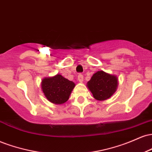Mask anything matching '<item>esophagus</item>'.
<instances>
[{"mask_svg": "<svg viewBox=\"0 0 152 152\" xmlns=\"http://www.w3.org/2000/svg\"><path fill=\"white\" fill-rule=\"evenodd\" d=\"M78 80L79 82H82L83 80V76L82 74H78Z\"/></svg>", "mask_w": 152, "mask_h": 152, "instance_id": "34e87169", "label": "esophagus"}]
</instances>
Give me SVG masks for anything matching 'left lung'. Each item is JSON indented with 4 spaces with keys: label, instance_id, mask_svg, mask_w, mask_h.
I'll list each match as a JSON object with an SVG mask.
<instances>
[{
    "label": "left lung",
    "instance_id": "1",
    "mask_svg": "<svg viewBox=\"0 0 152 152\" xmlns=\"http://www.w3.org/2000/svg\"><path fill=\"white\" fill-rule=\"evenodd\" d=\"M118 85L116 76L100 71L94 74L87 83L94 99L104 101L109 99L116 91Z\"/></svg>",
    "mask_w": 152,
    "mask_h": 152
}]
</instances>
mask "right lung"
<instances>
[{"mask_svg": "<svg viewBox=\"0 0 152 152\" xmlns=\"http://www.w3.org/2000/svg\"><path fill=\"white\" fill-rule=\"evenodd\" d=\"M75 83L61 75L45 78L42 81L41 88L45 96L49 102L56 104H61L67 102Z\"/></svg>", "mask_w": 152, "mask_h": 152, "instance_id": "1", "label": "right lung"}]
</instances>
